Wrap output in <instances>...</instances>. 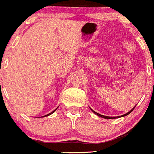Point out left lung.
Listing matches in <instances>:
<instances>
[{
    "label": "left lung",
    "mask_w": 154,
    "mask_h": 154,
    "mask_svg": "<svg viewBox=\"0 0 154 154\" xmlns=\"http://www.w3.org/2000/svg\"><path fill=\"white\" fill-rule=\"evenodd\" d=\"M135 107H136V106H135L134 107H133V109H132L131 110H130V111L128 112H127L126 113V114H125V115H122V116H117V117H109V116H103V115H100V114H99V113H97V112H94V110L93 109H91V111L93 112L94 113V114L95 115H97V116H98L99 117H101V118H103V119H118V118H121V117H124V116H127V115H129L130 114V112H131L132 111H133V109H134V108Z\"/></svg>",
    "instance_id": "1"
}]
</instances>
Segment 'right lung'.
Masks as SVG:
<instances>
[{
  "label": "right lung",
  "mask_w": 154,
  "mask_h": 154,
  "mask_svg": "<svg viewBox=\"0 0 154 154\" xmlns=\"http://www.w3.org/2000/svg\"><path fill=\"white\" fill-rule=\"evenodd\" d=\"M57 108H58V107H57ZM57 109H54V111H53V112H51V113H49V114L46 115V116H43V117H46V116H50V115H51V114H52V113H54V112H55V111H56V110H57Z\"/></svg>",
  "instance_id": "obj_1"
}]
</instances>
